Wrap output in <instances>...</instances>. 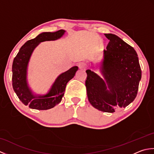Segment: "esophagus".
<instances>
[{
  "label": "esophagus",
  "instance_id": "obj_1",
  "mask_svg": "<svg viewBox=\"0 0 154 154\" xmlns=\"http://www.w3.org/2000/svg\"><path fill=\"white\" fill-rule=\"evenodd\" d=\"M78 67H79V68L81 70H85L86 69V64L85 63H83V62H81V63H79V64H78Z\"/></svg>",
  "mask_w": 154,
  "mask_h": 154
}]
</instances>
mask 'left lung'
I'll return each instance as SVG.
<instances>
[{
	"label": "left lung",
	"mask_w": 154,
	"mask_h": 154,
	"mask_svg": "<svg viewBox=\"0 0 154 154\" xmlns=\"http://www.w3.org/2000/svg\"><path fill=\"white\" fill-rule=\"evenodd\" d=\"M104 35L110 42L100 63L103 78L88 69L85 85L91 105L103 112L112 113L135 99L142 71L134 49L116 35Z\"/></svg>",
	"instance_id": "obj_1"
}]
</instances>
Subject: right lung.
<instances>
[{"label": "right lung", "instance_id": "1", "mask_svg": "<svg viewBox=\"0 0 154 154\" xmlns=\"http://www.w3.org/2000/svg\"><path fill=\"white\" fill-rule=\"evenodd\" d=\"M65 32L64 30H60L55 32H42L35 38L26 42L14 59L12 63L13 89L22 103L30 109L48 110L60 103L64 95L67 83L75 76L78 70L77 66H73L61 73L45 94H34L29 87L27 79L28 67L35 48L41 42L58 40L63 36Z\"/></svg>", "mask_w": 154, "mask_h": 154}]
</instances>
